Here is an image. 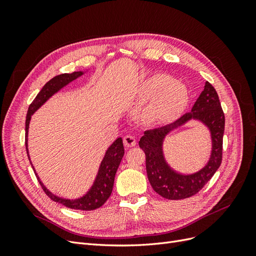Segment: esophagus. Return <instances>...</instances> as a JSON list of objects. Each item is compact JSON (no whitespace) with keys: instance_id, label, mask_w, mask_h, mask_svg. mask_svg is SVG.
I'll return each mask as SVG.
<instances>
[{"instance_id":"1","label":"esophagus","mask_w":256,"mask_h":256,"mask_svg":"<svg viewBox=\"0 0 256 256\" xmlns=\"http://www.w3.org/2000/svg\"><path fill=\"white\" fill-rule=\"evenodd\" d=\"M124 144L126 147H134L136 144V140L134 136H126L124 138Z\"/></svg>"}]
</instances>
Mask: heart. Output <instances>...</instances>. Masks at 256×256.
Here are the masks:
<instances>
[{"mask_svg": "<svg viewBox=\"0 0 256 256\" xmlns=\"http://www.w3.org/2000/svg\"><path fill=\"white\" fill-rule=\"evenodd\" d=\"M143 98L136 118L143 124H158L172 118L182 109L187 102V90L168 76L158 74L146 80Z\"/></svg>", "mask_w": 256, "mask_h": 256, "instance_id": "heart-1", "label": "heart"}]
</instances>
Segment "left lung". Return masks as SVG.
<instances>
[{"instance_id": "obj_1", "label": "left lung", "mask_w": 256, "mask_h": 256, "mask_svg": "<svg viewBox=\"0 0 256 256\" xmlns=\"http://www.w3.org/2000/svg\"><path fill=\"white\" fill-rule=\"evenodd\" d=\"M191 118L204 122L211 130L213 150L208 164L202 170L191 176H182L174 172L166 164L162 144L170 130ZM224 125L226 118L219 96L212 85L206 82L204 90L193 104L191 112L184 114L170 125L144 131L138 145L145 152L147 177L152 189L168 200H182L196 194L212 180L222 162Z\"/></svg>"}]
</instances>
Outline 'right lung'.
<instances>
[{
    "instance_id": "1",
    "label": "right lung",
    "mask_w": 256,
    "mask_h": 256,
    "mask_svg": "<svg viewBox=\"0 0 256 256\" xmlns=\"http://www.w3.org/2000/svg\"><path fill=\"white\" fill-rule=\"evenodd\" d=\"M82 74H83L82 72H74L72 74H62L54 76V78H52L50 81H48L44 85L42 90L38 92L37 96L32 102V104H30L28 114H26V148L28 159H30V156H28V130L30 116H32V114L38 109V108H40L46 102H47L53 94H56V92L60 90L62 88H64L65 85H67L69 82L74 81V79H76L78 76ZM124 154H125V150H124L122 140V138H118V140H116L109 147V150H106L104 158L102 161V164H100L95 182L92 184L90 190L86 193V194L76 200H67V198L54 196L53 193H51L47 188L44 187L36 173L35 175L46 194H47L52 200H54V202L60 203L68 208L79 209V210H94V209L102 207L106 202V200L110 198L113 190L114 177H115L116 171H118L120 161L124 157ZM32 168L34 170L33 164H32Z\"/></svg>"
}]
</instances>
